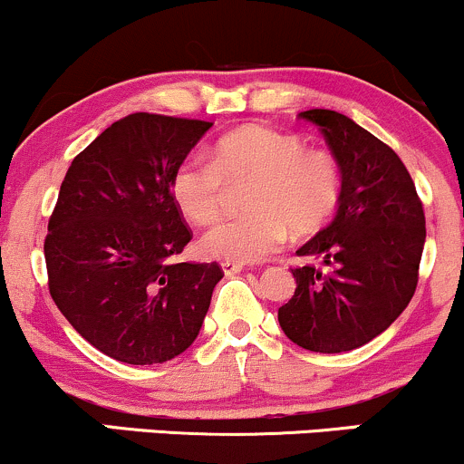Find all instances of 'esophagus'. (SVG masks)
<instances>
[{
    "mask_svg": "<svg viewBox=\"0 0 464 464\" xmlns=\"http://www.w3.org/2000/svg\"><path fill=\"white\" fill-rule=\"evenodd\" d=\"M222 270H225V275L242 273L244 264H239V262H222Z\"/></svg>",
    "mask_w": 464,
    "mask_h": 464,
    "instance_id": "34e87169",
    "label": "esophagus"
}]
</instances>
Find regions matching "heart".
Listing matches in <instances>:
<instances>
[{
	"label": "heart",
	"mask_w": 464,
	"mask_h": 464,
	"mask_svg": "<svg viewBox=\"0 0 464 464\" xmlns=\"http://www.w3.org/2000/svg\"><path fill=\"white\" fill-rule=\"evenodd\" d=\"M248 214L216 225L200 239L202 253L225 262L268 257L287 233L312 236L332 220L343 196V169L332 152L305 148L299 137L270 126H242L214 146L211 159L189 154L172 174V196L194 225H214L228 185H246Z\"/></svg>",
	"instance_id": "1"
}]
</instances>
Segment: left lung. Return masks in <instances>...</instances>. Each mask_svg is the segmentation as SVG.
Here are the masks:
<instances>
[{
	"instance_id": "8db88e82",
	"label": "left lung",
	"mask_w": 464,
	"mask_h": 464,
	"mask_svg": "<svg viewBox=\"0 0 464 464\" xmlns=\"http://www.w3.org/2000/svg\"><path fill=\"white\" fill-rule=\"evenodd\" d=\"M343 169L338 214L299 257L323 262L292 268L296 290L279 307L295 344L316 353L358 349L406 310L419 281L425 214L414 180L391 146L347 115L310 109Z\"/></svg>"
}]
</instances>
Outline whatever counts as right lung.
<instances>
[{
	"label": "right lung",
	"instance_id": "right-lung-1",
	"mask_svg": "<svg viewBox=\"0 0 464 464\" xmlns=\"http://www.w3.org/2000/svg\"><path fill=\"white\" fill-rule=\"evenodd\" d=\"M211 121L132 113L69 165L45 236L56 307L95 349L126 364H161L198 335L216 262H174L191 239L172 174Z\"/></svg>",
	"mask_w": 464,
	"mask_h": 464
}]
</instances>
